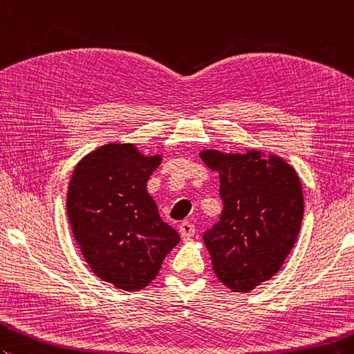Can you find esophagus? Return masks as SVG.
<instances>
[{
  "label": "esophagus",
  "instance_id": "1",
  "mask_svg": "<svg viewBox=\"0 0 354 354\" xmlns=\"http://www.w3.org/2000/svg\"><path fill=\"white\" fill-rule=\"evenodd\" d=\"M179 234L183 236V240H190V238L196 234V227L194 225H192L190 221H183L179 225Z\"/></svg>",
  "mask_w": 354,
  "mask_h": 354
}]
</instances>
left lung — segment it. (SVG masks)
<instances>
[{
  "label": "left lung",
  "instance_id": "1",
  "mask_svg": "<svg viewBox=\"0 0 354 354\" xmlns=\"http://www.w3.org/2000/svg\"><path fill=\"white\" fill-rule=\"evenodd\" d=\"M218 171L223 211L203 234L212 268L234 292H249L273 277L292 250L303 220L299 175L276 155L259 151H202Z\"/></svg>",
  "mask_w": 354,
  "mask_h": 354
}]
</instances>
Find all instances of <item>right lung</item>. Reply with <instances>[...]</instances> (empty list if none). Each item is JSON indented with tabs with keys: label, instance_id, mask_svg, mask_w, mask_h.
Wrapping results in <instances>:
<instances>
[{
	"label": "right lung",
	"instance_id": "obj_1",
	"mask_svg": "<svg viewBox=\"0 0 354 354\" xmlns=\"http://www.w3.org/2000/svg\"><path fill=\"white\" fill-rule=\"evenodd\" d=\"M160 164L161 155L110 143L86 155L71 178L66 208L75 241L93 273L123 291L149 285L180 240L146 188Z\"/></svg>",
	"mask_w": 354,
	"mask_h": 354
}]
</instances>
